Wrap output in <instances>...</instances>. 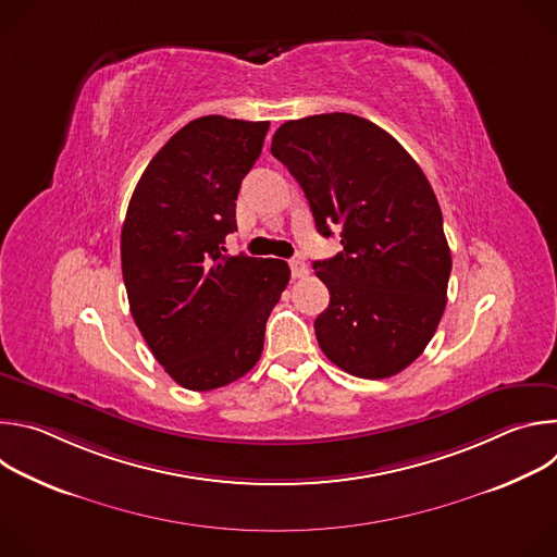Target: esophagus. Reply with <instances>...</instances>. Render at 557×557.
Wrapping results in <instances>:
<instances>
[{
    "mask_svg": "<svg viewBox=\"0 0 557 557\" xmlns=\"http://www.w3.org/2000/svg\"><path fill=\"white\" fill-rule=\"evenodd\" d=\"M288 267H290V275L293 277H306L308 275V267L301 260H290Z\"/></svg>",
    "mask_w": 557,
    "mask_h": 557,
    "instance_id": "esophagus-1",
    "label": "esophagus"
}]
</instances>
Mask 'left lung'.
<instances>
[{"mask_svg":"<svg viewBox=\"0 0 557 557\" xmlns=\"http://www.w3.org/2000/svg\"><path fill=\"white\" fill-rule=\"evenodd\" d=\"M271 153L304 189L317 231L342 237L335 258L312 262L331 293L314 320L320 348L361 379L399 374L447 304L451 253L432 185L399 140L346 112L286 121Z\"/></svg>","mask_w":557,"mask_h":557,"instance_id":"8db88e82","label":"left lung"}]
</instances>
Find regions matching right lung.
I'll return each mask as SVG.
<instances>
[{
  "mask_svg": "<svg viewBox=\"0 0 557 557\" xmlns=\"http://www.w3.org/2000/svg\"><path fill=\"white\" fill-rule=\"evenodd\" d=\"M269 121L200 116L145 168L121 231L134 322L156 361L187 389L245 376L260 359L284 260L224 256L235 200L260 158Z\"/></svg>",
  "mask_w": 557,
  "mask_h": 557,
  "instance_id": "1",
  "label": "right lung"
}]
</instances>
